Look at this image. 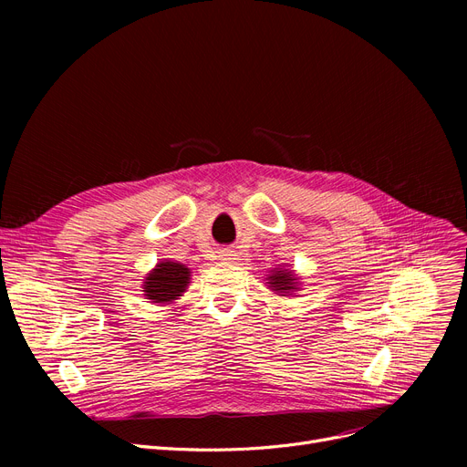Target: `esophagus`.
Listing matches in <instances>:
<instances>
[{
    "mask_svg": "<svg viewBox=\"0 0 467 467\" xmlns=\"http://www.w3.org/2000/svg\"><path fill=\"white\" fill-rule=\"evenodd\" d=\"M219 257L223 259V261H234V259H236V254L231 252V250H223V252H221Z\"/></svg>",
    "mask_w": 467,
    "mask_h": 467,
    "instance_id": "1",
    "label": "esophagus"
}]
</instances>
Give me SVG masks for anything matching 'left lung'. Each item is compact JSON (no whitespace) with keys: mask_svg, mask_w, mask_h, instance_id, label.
Listing matches in <instances>:
<instances>
[{"mask_svg":"<svg viewBox=\"0 0 467 467\" xmlns=\"http://www.w3.org/2000/svg\"><path fill=\"white\" fill-rule=\"evenodd\" d=\"M266 284L268 289L275 291L280 297H293V291L301 289V282L297 275L291 271V268H275L271 275H266Z\"/></svg>","mask_w":467,"mask_h":467,"instance_id":"obj_1","label":"left lung"}]
</instances>
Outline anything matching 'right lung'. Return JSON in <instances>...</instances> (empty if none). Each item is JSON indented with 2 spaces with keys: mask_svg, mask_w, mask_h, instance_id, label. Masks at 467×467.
I'll list each match as a JSON object with an SVG mask.
<instances>
[{
  "mask_svg": "<svg viewBox=\"0 0 467 467\" xmlns=\"http://www.w3.org/2000/svg\"><path fill=\"white\" fill-rule=\"evenodd\" d=\"M191 284V268L183 263L162 259L147 273L141 291L150 303L164 306L183 297Z\"/></svg>",
  "mask_w": 467,
  "mask_h": 467,
  "instance_id": "right-lung-1",
  "label": "right lung"
}]
</instances>
